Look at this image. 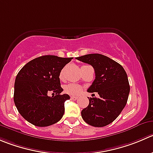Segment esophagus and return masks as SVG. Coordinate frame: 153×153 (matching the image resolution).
I'll use <instances>...</instances> for the list:
<instances>
[{
  "label": "esophagus",
  "mask_w": 153,
  "mask_h": 153,
  "mask_svg": "<svg viewBox=\"0 0 153 153\" xmlns=\"http://www.w3.org/2000/svg\"><path fill=\"white\" fill-rule=\"evenodd\" d=\"M71 99H72V100H76V99H78V97L75 96H71Z\"/></svg>",
  "instance_id": "1"
}]
</instances>
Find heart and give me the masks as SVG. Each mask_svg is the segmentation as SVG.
Instances as JSON below:
<instances>
[{
  "instance_id": "1",
  "label": "heart",
  "mask_w": 153,
  "mask_h": 153,
  "mask_svg": "<svg viewBox=\"0 0 153 153\" xmlns=\"http://www.w3.org/2000/svg\"><path fill=\"white\" fill-rule=\"evenodd\" d=\"M65 68H63L60 72V79H63V77H64V73H65ZM64 91L66 93H69L70 95H78L82 91V87H81L78 84H69L67 85H66L64 87Z\"/></svg>"
}]
</instances>
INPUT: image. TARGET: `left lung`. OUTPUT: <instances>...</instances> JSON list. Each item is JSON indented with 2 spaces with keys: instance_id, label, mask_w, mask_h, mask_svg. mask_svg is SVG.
I'll return each instance as SVG.
<instances>
[{
  "instance_id": "1",
  "label": "left lung",
  "mask_w": 153,
  "mask_h": 153,
  "mask_svg": "<svg viewBox=\"0 0 153 153\" xmlns=\"http://www.w3.org/2000/svg\"><path fill=\"white\" fill-rule=\"evenodd\" d=\"M76 59L93 67L96 78L87 91L99 95V98L89 99L81 117L92 126H105L117 119L127 103L130 87L126 72L117 62L100 54H86Z\"/></svg>"
}]
</instances>
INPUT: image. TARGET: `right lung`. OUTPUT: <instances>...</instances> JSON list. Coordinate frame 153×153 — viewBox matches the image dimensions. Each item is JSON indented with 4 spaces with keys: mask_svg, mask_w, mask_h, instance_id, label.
I'll return each mask as SVG.
<instances>
[{
    "mask_svg": "<svg viewBox=\"0 0 153 153\" xmlns=\"http://www.w3.org/2000/svg\"><path fill=\"white\" fill-rule=\"evenodd\" d=\"M72 57L45 55L28 62L16 78L14 102L19 114L36 126L53 125L63 117L64 102L70 99L68 94L61 95L59 75ZM55 96L50 97L48 93Z\"/></svg>",
    "mask_w": 153,
    "mask_h": 153,
    "instance_id": "add662e5",
    "label": "right lung"
}]
</instances>
